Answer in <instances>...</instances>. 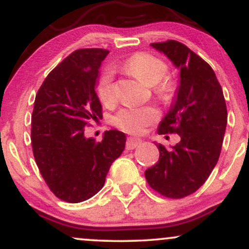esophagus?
I'll return each mask as SVG.
<instances>
[{"label":"esophagus","mask_w":249,"mask_h":249,"mask_svg":"<svg viewBox=\"0 0 249 249\" xmlns=\"http://www.w3.org/2000/svg\"><path fill=\"white\" fill-rule=\"evenodd\" d=\"M142 144V141L139 138H133V137H128L126 139V146L127 150H133V148H136L138 145Z\"/></svg>","instance_id":"esophagus-1"}]
</instances>
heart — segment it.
<instances>
[{
    "mask_svg": "<svg viewBox=\"0 0 249 249\" xmlns=\"http://www.w3.org/2000/svg\"><path fill=\"white\" fill-rule=\"evenodd\" d=\"M123 69L146 85H152L154 95L160 101L168 102L174 95V84L166 78L167 64L158 57L146 53H137L125 59ZM96 93L103 105L113 104L116 101L113 73L105 70L96 83ZM159 112L152 107H123L113 117V124L128 133H142L148 125L158 121Z\"/></svg>",
    "mask_w": 249,
    "mask_h": 249,
    "instance_id": "heart-1",
    "label": "heart"
}]
</instances>
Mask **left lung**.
<instances>
[{"label":"left lung","instance_id":"1","mask_svg":"<svg viewBox=\"0 0 249 249\" xmlns=\"http://www.w3.org/2000/svg\"><path fill=\"white\" fill-rule=\"evenodd\" d=\"M180 69L177 101L159 124L158 133H177L172 150L157 145L159 160L145 171L152 190L181 199L205 184L221 152L227 125L224 92L211 65L190 48L174 39L151 43Z\"/></svg>","mask_w":249,"mask_h":249}]
</instances>
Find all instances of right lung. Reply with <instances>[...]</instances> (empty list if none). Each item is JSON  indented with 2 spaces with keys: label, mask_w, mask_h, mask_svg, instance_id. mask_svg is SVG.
Instances as JSON below:
<instances>
[{
  "label": "right lung",
  "mask_w": 249,
  "mask_h": 249,
  "mask_svg": "<svg viewBox=\"0 0 249 249\" xmlns=\"http://www.w3.org/2000/svg\"><path fill=\"white\" fill-rule=\"evenodd\" d=\"M108 50L78 49L51 70L37 91L31 115V146L45 184L58 199L77 204L102 190L125 134L107 131L101 142L84 137L90 121L102 119L95 92Z\"/></svg>",
  "instance_id": "add662e5"
}]
</instances>
